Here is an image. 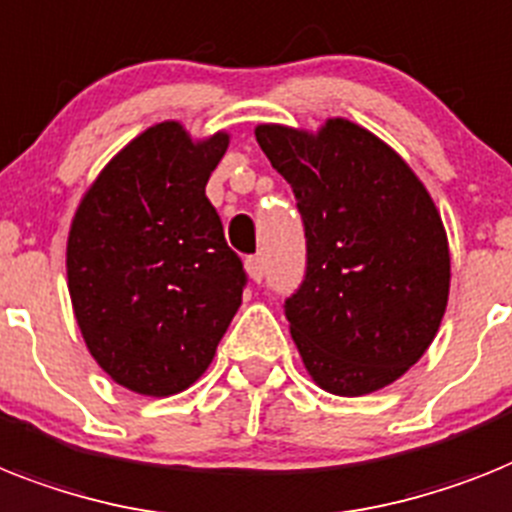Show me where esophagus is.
<instances>
[{"mask_svg":"<svg viewBox=\"0 0 512 512\" xmlns=\"http://www.w3.org/2000/svg\"><path fill=\"white\" fill-rule=\"evenodd\" d=\"M246 272L253 282L264 280V259L261 256H248L246 259Z\"/></svg>","mask_w":512,"mask_h":512,"instance_id":"esophagus-1","label":"esophagus"}]
</instances>
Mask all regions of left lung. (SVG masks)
<instances>
[{
  "label": "left lung",
  "instance_id": "left-lung-1",
  "mask_svg": "<svg viewBox=\"0 0 512 512\" xmlns=\"http://www.w3.org/2000/svg\"><path fill=\"white\" fill-rule=\"evenodd\" d=\"M306 230V277L285 301L308 374L332 395H369L424 356L450 293L447 235L424 183L377 135L259 125Z\"/></svg>",
  "mask_w": 512,
  "mask_h": 512
}]
</instances>
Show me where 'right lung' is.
I'll return each mask as SVG.
<instances>
[{
    "label": "right lung",
    "instance_id": "add662e5",
    "mask_svg": "<svg viewBox=\"0 0 512 512\" xmlns=\"http://www.w3.org/2000/svg\"><path fill=\"white\" fill-rule=\"evenodd\" d=\"M230 135L159 122L101 170L67 238V287L91 356L122 387L167 398L217 353L248 277L206 183Z\"/></svg>",
    "mask_w": 512,
    "mask_h": 512
}]
</instances>
